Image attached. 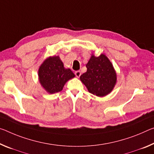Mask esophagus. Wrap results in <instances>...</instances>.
<instances>
[{"label":"esophagus","mask_w":154,"mask_h":154,"mask_svg":"<svg viewBox=\"0 0 154 154\" xmlns=\"http://www.w3.org/2000/svg\"><path fill=\"white\" fill-rule=\"evenodd\" d=\"M75 74L76 75L77 77H79L80 75H81V71H80V70H77V71H75Z\"/></svg>","instance_id":"1"}]
</instances>
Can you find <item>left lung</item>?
<instances>
[{"label": "left lung", "mask_w": 154, "mask_h": 154, "mask_svg": "<svg viewBox=\"0 0 154 154\" xmlns=\"http://www.w3.org/2000/svg\"><path fill=\"white\" fill-rule=\"evenodd\" d=\"M86 68L87 71L80 79L89 92L98 97L109 94L116 84V74L108 58L103 54L99 57L92 55Z\"/></svg>", "instance_id": "8db88e82"}]
</instances>
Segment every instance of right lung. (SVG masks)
Listing matches in <instances>:
<instances>
[{
  "mask_svg": "<svg viewBox=\"0 0 154 154\" xmlns=\"http://www.w3.org/2000/svg\"><path fill=\"white\" fill-rule=\"evenodd\" d=\"M39 80L46 91L51 94L60 92L68 80L75 77L69 68H65L58 56L46 59L38 70Z\"/></svg>",
  "mask_w": 154,
  "mask_h": 154,
  "instance_id": "add662e5",
  "label": "right lung"
}]
</instances>
